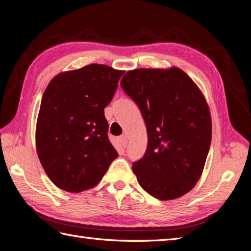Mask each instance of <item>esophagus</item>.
<instances>
[{"label":"esophagus","mask_w":251,"mask_h":251,"mask_svg":"<svg viewBox=\"0 0 251 251\" xmlns=\"http://www.w3.org/2000/svg\"><path fill=\"white\" fill-rule=\"evenodd\" d=\"M119 141H120V145L122 148H126L127 147V142H128V140H127V137L125 135H123L119 138Z\"/></svg>","instance_id":"obj_1"}]
</instances>
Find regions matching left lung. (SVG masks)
Returning a JSON list of instances; mask_svg holds the SVG:
<instances>
[{
    "label": "left lung",
    "instance_id": "left-lung-1",
    "mask_svg": "<svg viewBox=\"0 0 251 251\" xmlns=\"http://www.w3.org/2000/svg\"><path fill=\"white\" fill-rule=\"evenodd\" d=\"M121 86L139 106L147 151L132 163L142 189L162 201L186 194L200 180L211 142V119L200 88L179 68L136 69Z\"/></svg>",
    "mask_w": 251,
    "mask_h": 251
}]
</instances>
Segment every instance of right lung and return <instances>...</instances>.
I'll return each mask as SVG.
<instances>
[{
	"label": "right lung",
	"mask_w": 251,
	"mask_h": 251,
	"mask_svg": "<svg viewBox=\"0 0 251 251\" xmlns=\"http://www.w3.org/2000/svg\"><path fill=\"white\" fill-rule=\"evenodd\" d=\"M123 73L93 63L58 74L46 87L36 122V152L59 189L78 193L94 188L119 156L108 138L104 108Z\"/></svg>",
	"instance_id": "add662e5"
}]
</instances>
